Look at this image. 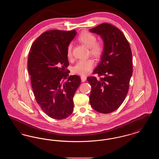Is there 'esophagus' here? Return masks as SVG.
Returning <instances> with one entry per match:
<instances>
[{"mask_svg": "<svg viewBox=\"0 0 159 159\" xmlns=\"http://www.w3.org/2000/svg\"><path fill=\"white\" fill-rule=\"evenodd\" d=\"M81 80H82V82H84L85 81H86V76H84V75H82V76H81Z\"/></svg>", "mask_w": 159, "mask_h": 159, "instance_id": "obj_1", "label": "esophagus"}]
</instances>
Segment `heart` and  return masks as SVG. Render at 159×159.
Masks as SVG:
<instances>
[{
	"label": "heart",
	"mask_w": 159,
	"mask_h": 159,
	"mask_svg": "<svg viewBox=\"0 0 159 159\" xmlns=\"http://www.w3.org/2000/svg\"><path fill=\"white\" fill-rule=\"evenodd\" d=\"M78 40L89 48V54L95 58H99L104 52L103 45L97 42V37L89 31H83L78 36ZM72 43L67 47V55L68 58L72 57ZM94 66V62L92 59L79 61L73 68V72L80 75H86L90 73Z\"/></svg>",
	"instance_id": "heart-1"
}]
</instances>
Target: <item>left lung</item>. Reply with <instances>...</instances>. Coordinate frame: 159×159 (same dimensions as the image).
Masks as SVG:
<instances>
[{
	"label": "left lung",
	"instance_id": "left-lung-1",
	"mask_svg": "<svg viewBox=\"0 0 159 159\" xmlns=\"http://www.w3.org/2000/svg\"><path fill=\"white\" fill-rule=\"evenodd\" d=\"M104 41V52L93 74L102 76L88 77L91 86L89 101L99 113H110L124 101L132 75V51L128 41L119 29L108 23H102L89 30Z\"/></svg>",
	"mask_w": 159,
	"mask_h": 159
}]
</instances>
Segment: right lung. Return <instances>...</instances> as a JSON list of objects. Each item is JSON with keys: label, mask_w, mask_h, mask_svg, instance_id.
Returning <instances> with one entry per match:
<instances>
[{"label": "right lung", "mask_w": 159, "mask_h": 159, "mask_svg": "<svg viewBox=\"0 0 159 159\" xmlns=\"http://www.w3.org/2000/svg\"><path fill=\"white\" fill-rule=\"evenodd\" d=\"M76 30L48 31L34 42L28 57V70L39 106L49 117L62 120L73 113V98L81 80L68 76L67 50ZM67 79L66 81L65 80Z\"/></svg>", "instance_id": "add662e5"}]
</instances>
